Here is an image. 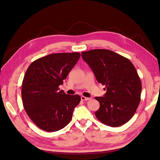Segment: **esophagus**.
Here are the masks:
<instances>
[{
    "mask_svg": "<svg viewBox=\"0 0 160 160\" xmlns=\"http://www.w3.org/2000/svg\"><path fill=\"white\" fill-rule=\"evenodd\" d=\"M90 99H91V98H89V97H86L84 96L81 97V100L82 101H88V100H90Z\"/></svg>",
    "mask_w": 160,
    "mask_h": 160,
    "instance_id": "1",
    "label": "esophagus"
}]
</instances>
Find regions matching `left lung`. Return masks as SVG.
Returning a JSON list of instances; mask_svg holds the SVG:
<instances>
[{
    "instance_id": "obj_1",
    "label": "left lung",
    "mask_w": 160,
    "mask_h": 160,
    "mask_svg": "<svg viewBox=\"0 0 160 160\" xmlns=\"http://www.w3.org/2000/svg\"><path fill=\"white\" fill-rule=\"evenodd\" d=\"M96 79L105 85L104 97H95L100 107L95 114L110 127L121 126L135 114L141 101V82L133 63L109 50L95 49L82 52Z\"/></svg>"
}]
</instances>
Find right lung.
Instances as JSON below:
<instances>
[{
  "instance_id": "1",
  "label": "right lung",
  "mask_w": 160,
  "mask_h": 160,
  "mask_svg": "<svg viewBox=\"0 0 160 160\" xmlns=\"http://www.w3.org/2000/svg\"><path fill=\"white\" fill-rule=\"evenodd\" d=\"M80 57L78 52L52 53L33 61L27 68L22 82V102L27 115L40 129L57 131L71 122L80 96L67 95L59 86Z\"/></svg>"
}]
</instances>
